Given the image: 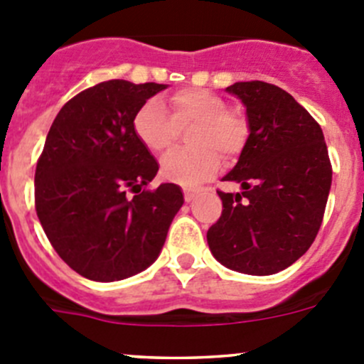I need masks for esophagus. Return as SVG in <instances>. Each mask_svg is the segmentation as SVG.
Here are the masks:
<instances>
[{
  "instance_id": "34e87169",
  "label": "esophagus",
  "mask_w": 364,
  "mask_h": 364,
  "mask_svg": "<svg viewBox=\"0 0 364 364\" xmlns=\"http://www.w3.org/2000/svg\"><path fill=\"white\" fill-rule=\"evenodd\" d=\"M183 193H185V200H186V203H190V200H192L193 197H196L197 190L196 188H185V190H183Z\"/></svg>"
}]
</instances>
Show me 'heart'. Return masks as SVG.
I'll return each mask as SVG.
<instances>
[{
    "label": "heart",
    "instance_id": "1",
    "mask_svg": "<svg viewBox=\"0 0 364 364\" xmlns=\"http://www.w3.org/2000/svg\"><path fill=\"white\" fill-rule=\"evenodd\" d=\"M172 114L160 100L151 98L134 116V134L151 153L172 146L179 128L193 124L188 134L192 148L176 149L161 160V174L171 181L193 186L211 178L220 167V155L232 160L243 151L250 130L240 111L227 109L225 98L208 90L185 87L168 100Z\"/></svg>",
    "mask_w": 364,
    "mask_h": 364
}]
</instances>
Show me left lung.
Returning a JSON list of instances; mask_svg holds the SVG:
<instances>
[{
    "label": "left lung",
    "mask_w": 364,
    "mask_h": 364,
    "mask_svg": "<svg viewBox=\"0 0 364 364\" xmlns=\"http://www.w3.org/2000/svg\"><path fill=\"white\" fill-rule=\"evenodd\" d=\"M247 107V144L218 192L223 211L208 230L213 257L229 269L266 277L294 264L314 243L333 168L324 134L282 87L262 80L227 87Z\"/></svg>",
    "instance_id": "8db88e82"
}]
</instances>
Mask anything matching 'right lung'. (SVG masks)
<instances>
[{
    "instance_id": "1",
    "label": "right lung",
    "mask_w": 364,
    "mask_h": 364,
    "mask_svg": "<svg viewBox=\"0 0 364 364\" xmlns=\"http://www.w3.org/2000/svg\"><path fill=\"white\" fill-rule=\"evenodd\" d=\"M165 87L105 80L67 102L47 134L36 215L58 255L87 280H124L151 266L185 203L174 183L142 190L159 161L135 137L134 116Z\"/></svg>"
}]
</instances>
